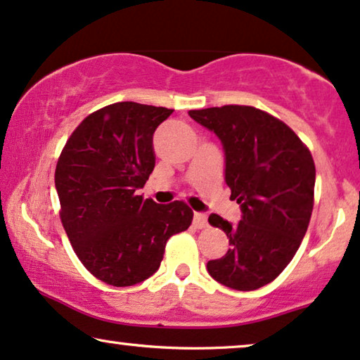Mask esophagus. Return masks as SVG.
<instances>
[{"instance_id":"esophagus-1","label":"esophagus","mask_w":360,"mask_h":360,"mask_svg":"<svg viewBox=\"0 0 360 360\" xmlns=\"http://www.w3.org/2000/svg\"><path fill=\"white\" fill-rule=\"evenodd\" d=\"M193 222H194V225H195V227H198V229L207 227V215L202 214V212H195Z\"/></svg>"}]
</instances>
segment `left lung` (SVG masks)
Wrapping results in <instances>:
<instances>
[{
  "mask_svg": "<svg viewBox=\"0 0 360 360\" xmlns=\"http://www.w3.org/2000/svg\"><path fill=\"white\" fill-rule=\"evenodd\" d=\"M189 117L222 143L225 183L242 212L238 224L209 215L230 245L222 258L207 262L209 275L232 290L262 288L293 260L308 230L313 156L290 127L258 108L225 105L191 110Z\"/></svg>",
  "mask_w": 360,
  "mask_h": 360,
  "instance_id": "8db88e82",
  "label": "left lung"
}]
</instances>
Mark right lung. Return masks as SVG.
Returning <instances> with one entry per match:
<instances>
[{
	"mask_svg": "<svg viewBox=\"0 0 360 360\" xmlns=\"http://www.w3.org/2000/svg\"><path fill=\"white\" fill-rule=\"evenodd\" d=\"M172 113L118 102L89 115L56 167L60 219L74 252L95 278L131 286L155 275L167 238L184 232L193 210L136 195L155 169L153 135Z\"/></svg>",
	"mask_w": 360,
	"mask_h": 360,
	"instance_id": "obj_1",
	"label": "right lung"
}]
</instances>
